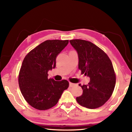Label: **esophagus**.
Here are the masks:
<instances>
[{
  "instance_id": "esophagus-1",
  "label": "esophagus",
  "mask_w": 132,
  "mask_h": 132,
  "mask_svg": "<svg viewBox=\"0 0 132 132\" xmlns=\"http://www.w3.org/2000/svg\"><path fill=\"white\" fill-rule=\"evenodd\" d=\"M75 84H74V83H72V82H69V86L70 87H73V86H75Z\"/></svg>"
}]
</instances>
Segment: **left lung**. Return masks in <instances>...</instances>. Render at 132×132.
<instances>
[{
  "instance_id": "obj_1",
  "label": "left lung",
  "mask_w": 132,
  "mask_h": 132,
  "mask_svg": "<svg viewBox=\"0 0 132 132\" xmlns=\"http://www.w3.org/2000/svg\"><path fill=\"white\" fill-rule=\"evenodd\" d=\"M79 56V69L90 81L79 86L82 89L81 96L76 98L80 105L89 109L101 106L108 101L114 90L116 75L112 63L106 53L90 41L70 40Z\"/></svg>"
}]
</instances>
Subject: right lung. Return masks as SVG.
I'll return each mask as SVG.
<instances>
[{"mask_svg":"<svg viewBox=\"0 0 132 132\" xmlns=\"http://www.w3.org/2000/svg\"><path fill=\"white\" fill-rule=\"evenodd\" d=\"M69 40H46L27 53L19 75L22 95L31 106L46 110L57 103L63 91L68 89L66 80L48 79V71L56 66V59Z\"/></svg>","mask_w":132,"mask_h":132,"instance_id":"1","label":"right lung"}]
</instances>
